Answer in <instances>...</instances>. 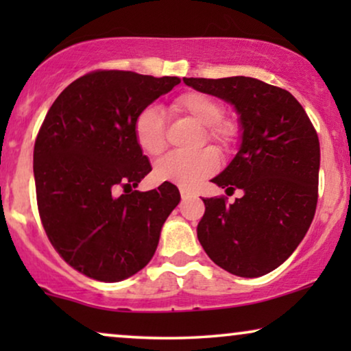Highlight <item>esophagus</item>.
Here are the masks:
<instances>
[{
  "instance_id": "esophagus-1",
  "label": "esophagus",
  "mask_w": 351,
  "mask_h": 351,
  "mask_svg": "<svg viewBox=\"0 0 351 351\" xmlns=\"http://www.w3.org/2000/svg\"><path fill=\"white\" fill-rule=\"evenodd\" d=\"M180 196H182V201H185V199L191 198V196H193V193H191V191L186 190V189H180Z\"/></svg>"
}]
</instances>
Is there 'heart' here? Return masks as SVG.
<instances>
[{
    "instance_id": "heart-1",
    "label": "heart",
    "mask_w": 351,
    "mask_h": 351,
    "mask_svg": "<svg viewBox=\"0 0 351 351\" xmlns=\"http://www.w3.org/2000/svg\"><path fill=\"white\" fill-rule=\"evenodd\" d=\"M176 112L184 113L203 126V138L213 142L223 152L234 147L239 126L234 119L222 118V105L204 93H185L172 104ZM134 137L143 153L156 156L166 148V123L156 107H147L136 117ZM219 167L217 153L210 148L196 152H172L155 165V177L160 182H171L184 189H193Z\"/></svg>"
}]
</instances>
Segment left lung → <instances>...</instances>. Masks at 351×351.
Listing matches in <instances>:
<instances>
[{"label": "left lung", "mask_w": 351, "mask_h": 351, "mask_svg": "<svg viewBox=\"0 0 351 351\" xmlns=\"http://www.w3.org/2000/svg\"><path fill=\"white\" fill-rule=\"evenodd\" d=\"M199 93L233 105L241 142L215 185L243 190L241 198H206L196 233L215 265L257 278L295 251L315 217L319 141L297 99L249 76L184 78Z\"/></svg>", "instance_id": "1"}]
</instances>
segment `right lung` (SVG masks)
Listing matches in <instances>:
<instances>
[{
	"label": "right lung",
	"mask_w": 351,
	"mask_h": 351,
	"mask_svg": "<svg viewBox=\"0 0 351 351\" xmlns=\"http://www.w3.org/2000/svg\"><path fill=\"white\" fill-rule=\"evenodd\" d=\"M179 83L177 76L93 71L66 86L43 121L33 150L43 227L60 257L93 280L117 282L141 271L179 204L172 184L134 190L152 171L134 121Z\"/></svg>",
	"instance_id": "obj_1"
}]
</instances>
